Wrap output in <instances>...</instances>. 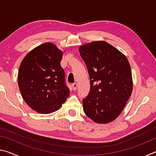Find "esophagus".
Masks as SVG:
<instances>
[{
  "mask_svg": "<svg viewBox=\"0 0 156 156\" xmlns=\"http://www.w3.org/2000/svg\"><path fill=\"white\" fill-rule=\"evenodd\" d=\"M77 87H78V84L76 83H73V84H72V87L73 91H75L76 89H77Z\"/></svg>",
  "mask_w": 156,
  "mask_h": 156,
  "instance_id": "obj_1",
  "label": "esophagus"
}]
</instances>
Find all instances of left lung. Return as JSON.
Masks as SVG:
<instances>
[{"label":"left lung","mask_w":156,"mask_h":156,"mask_svg":"<svg viewBox=\"0 0 156 156\" xmlns=\"http://www.w3.org/2000/svg\"><path fill=\"white\" fill-rule=\"evenodd\" d=\"M78 49L90 78V91L83 100L84 112L97 123L112 122L122 112L132 93L128 60L105 41L92 42Z\"/></svg>","instance_id":"left-lung-1"}]
</instances>
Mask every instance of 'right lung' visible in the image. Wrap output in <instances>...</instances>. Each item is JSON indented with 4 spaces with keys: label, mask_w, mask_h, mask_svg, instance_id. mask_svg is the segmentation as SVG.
Here are the masks:
<instances>
[{
    "label": "right lung",
    "mask_w": 156,
    "mask_h": 156,
    "mask_svg": "<svg viewBox=\"0 0 156 156\" xmlns=\"http://www.w3.org/2000/svg\"><path fill=\"white\" fill-rule=\"evenodd\" d=\"M62 58L55 44L47 43L31 50L21 62L18 87L25 102L38 113L56 112L69 96Z\"/></svg>",
    "instance_id": "1"
}]
</instances>
